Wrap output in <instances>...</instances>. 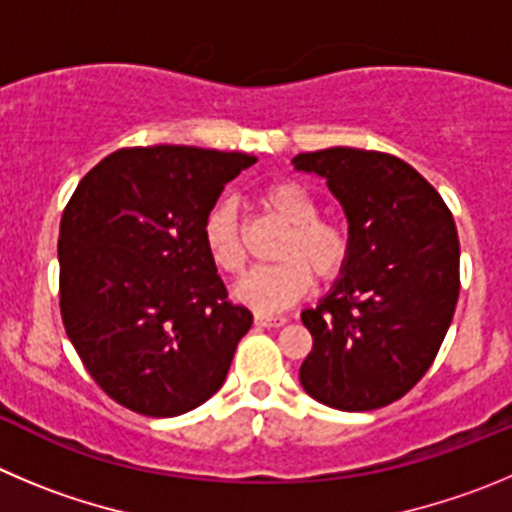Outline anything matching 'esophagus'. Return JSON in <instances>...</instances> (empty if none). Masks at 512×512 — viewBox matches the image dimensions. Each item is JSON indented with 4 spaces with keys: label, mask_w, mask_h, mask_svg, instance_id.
Instances as JSON below:
<instances>
[{
    "label": "esophagus",
    "mask_w": 512,
    "mask_h": 512,
    "mask_svg": "<svg viewBox=\"0 0 512 512\" xmlns=\"http://www.w3.org/2000/svg\"><path fill=\"white\" fill-rule=\"evenodd\" d=\"M255 324L265 326V329H280V326L288 324V319H283V316H267V313H257Z\"/></svg>",
    "instance_id": "34e87169"
}]
</instances>
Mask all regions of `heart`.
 <instances>
[{
    "label": "heart",
    "mask_w": 512,
    "mask_h": 512,
    "mask_svg": "<svg viewBox=\"0 0 512 512\" xmlns=\"http://www.w3.org/2000/svg\"><path fill=\"white\" fill-rule=\"evenodd\" d=\"M262 201L280 222L290 227L275 250V257L280 260L250 270L237 283L234 296L255 311L273 313L306 296L311 288V273L324 283L342 273L349 257V239L339 224L319 219V206L298 183H273L265 188ZM201 234L206 252L222 273H242L247 255L232 199H222L211 206Z\"/></svg>",
    "instance_id": "b5f03b06"
}]
</instances>
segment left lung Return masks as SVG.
Returning <instances> with one entry per match:
<instances>
[{
    "instance_id": "left-lung-1",
    "label": "left lung",
    "mask_w": 512,
    "mask_h": 512,
    "mask_svg": "<svg viewBox=\"0 0 512 512\" xmlns=\"http://www.w3.org/2000/svg\"><path fill=\"white\" fill-rule=\"evenodd\" d=\"M326 178L349 222L342 278L301 321V385L339 411L403 398L434 362L459 298V237L436 188L400 158L329 147L293 158Z\"/></svg>"
}]
</instances>
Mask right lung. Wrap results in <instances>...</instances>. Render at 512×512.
I'll use <instances>...</instances> for the list:
<instances>
[{"label": "right lung", "instance_id": "add662e5", "mask_svg": "<svg viewBox=\"0 0 512 512\" xmlns=\"http://www.w3.org/2000/svg\"><path fill=\"white\" fill-rule=\"evenodd\" d=\"M255 155L124 147L91 168L61 219V316L104 393L170 418L227 380L252 313L227 298L204 219Z\"/></svg>", "mask_w": 512, "mask_h": 512}]
</instances>
